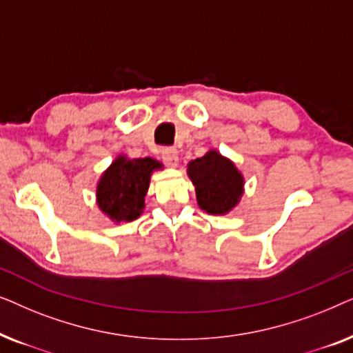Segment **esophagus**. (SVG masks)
Listing matches in <instances>:
<instances>
[{"instance_id": "1", "label": "esophagus", "mask_w": 353, "mask_h": 353, "mask_svg": "<svg viewBox=\"0 0 353 353\" xmlns=\"http://www.w3.org/2000/svg\"><path fill=\"white\" fill-rule=\"evenodd\" d=\"M162 159L168 167H178V151L175 148L162 149Z\"/></svg>"}]
</instances>
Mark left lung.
I'll use <instances>...</instances> for the list:
<instances>
[{
    "label": "left lung",
    "mask_w": 353,
    "mask_h": 353,
    "mask_svg": "<svg viewBox=\"0 0 353 353\" xmlns=\"http://www.w3.org/2000/svg\"><path fill=\"white\" fill-rule=\"evenodd\" d=\"M188 176L196 188L197 204L212 215L228 214L244 192L241 172L215 149L188 163Z\"/></svg>",
    "instance_id": "1"
}]
</instances>
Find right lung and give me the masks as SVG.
Returning <instances> with one entry per match:
<instances>
[{
  "mask_svg": "<svg viewBox=\"0 0 353 353\" xmlns=\"http://www.w3.org/2000/svg\"><path fill=\"white\" fill-rule=\"evenodd\" d=\"M156 159H128L119 156L99 178L96 202L115 223L137 220L143 214L151 173L161 170Z\"/></svg>",
  "mask_w": 353,
  "mask_h": 353,
  "instance_id": "add662e5",
  "label": "right lung"
}]
</instances>
